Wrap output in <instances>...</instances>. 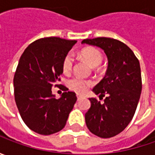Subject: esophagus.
<instances>
[{
	"label": "esophagus",
	"instance_id": "1",
	"mask_svg": "<svg viewBox=\"0 0 155 155\" xmlns=\"http://www.w3.org/2000/svg\"><path fill=\"white\" fill-rule=\"evenodd\" d=\"M77 97H78V100H80L83 97H82V95H80V94H77Z\"/></svg>",
	"mask_w": 155,
	"mask_h": 155
}]
</instances>
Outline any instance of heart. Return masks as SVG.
Listing matches in <instances>:
<instances>
[{
    "label": "heart",
    "mask_w": 155,
    "mask_h": 155,
    "mask_svg": "<svg viewBox=\"0 0 155 155\" xmlns=\"http://www.w3.org/2000/svg\"><path fill=\"white\" fill-rule=\"evenodd\" d=\"M81 55L93 67H96V66L99 65L102 62V59H103V56H102L101 52L96 48L85 49L81 52ZM72 65H73V57L71 53H68L66 56L64 57V58L63 60V71L65 73L70 72L71 71ZM91 84L92 83L91 81L83 79L81 78H78V77H74L68 81L69 87L71 90L75 91L76 92L78 93L85 92L88 87L91 86Z\"/></svg>",
    "instance_id": "b5f03b06"
}]
</instances>
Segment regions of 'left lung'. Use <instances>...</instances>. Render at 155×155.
Returning a JSON list of instances; mask_svg holds the SVG:
<instances>
[{"label":"left lung","mask_w":155,"mask_h":155,"mask_svg":"<svg viewBox=\"0 0 155 155\" xmlns=\"http://www.w3.org/2000/svg\"><path fill=\"white\" fill-rule=\"evenodd\" d=\"M82 44L103 49L108 58L104 78L93 89L104 103L89 98L91 108L85 114L89 130L101 138L120 134L131 122L141 93V75L139 60L124 43L111 38L86 39Z\"/></svg>","instance_id":"1"}]
</instances>
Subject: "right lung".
<instances>
[{"label":"right lung","mask_w":155,"mask_h":155,"mask_svg":"<svg viewBox=\"0 0 155 155\" xmlns=\"http://www.w3.org/2000/svg\"><path fill=\"white\" fill-rule=\"evenodd\" d=\"M76 43L58 37L39 39L27 46L19 60L14 77L15 103L26 125L38 134L63 129L77 101L72 91L58 99L51 91L60 81L63 60Z\"/></svg>","instance_id":"right-lung-1"}]
</instances>
